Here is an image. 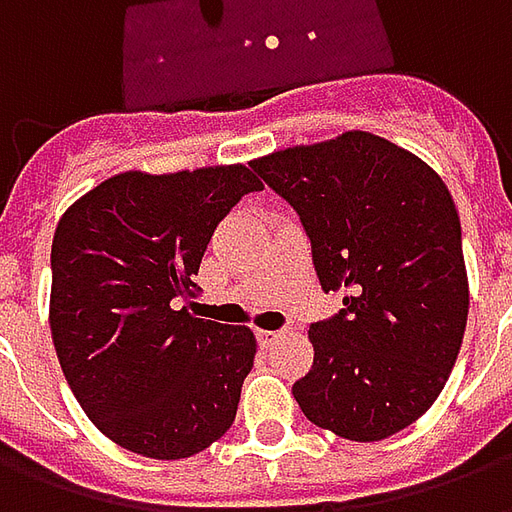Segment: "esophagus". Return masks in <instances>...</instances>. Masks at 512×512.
I'll use <instances>...</instances> for the list:
<instances>
[{"instance_id":"esophagus-1","label":"esophagus","mask_w":512,"mask_h":512,"mask_svg":"<svg viewBox=\"0 0 512 512\" xmlns=\"http://www.w3.org/2000/svg\"><path fill=\"white\" fill-rule=\"evenodd\" d=\"M282 337V332H268V329H257V343L268 348V345H274Z\"/></svg>"}]
</instances>
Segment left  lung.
Instances as JSON below:
<instances>
[{"label":"left lung","mask_w":512,"mask_h":512,"mask_svg":"<svg viewBox=\"0 0 512 512\" xmlns=\"http://www.w3.org/2000/svg\"><path fill=\"white\" fill-rule=\"evenodd\" d=\"M310 235L321 288L343 310L310 326L312 370L293 384L304 417L381 441L441 395L469 315L461 219L439 172L367 131L252 161Z\"/></svg>","instance_id":"obj_1"}]
</instances>
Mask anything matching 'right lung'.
I'll return each instance as SVG.
<instances>
[{
	"label": "right lung",
	"mask_w": 512,
	"mask_h": 512,
	"mask_svg": "<svg viewBox=\"0 0 512 512\" xmlns=\"http://www.w3.org/2000/svg\"><path fill=\"white\" fill-rule=\"evenodd\" d=\"M263 183L244 164L120 172L62 213L51 244V340L65 381L104 436L178 461L230 430L255 365L246 326L191 318L216 224Z\"/></svg>",
	"instance_id": "right-lung-1"
}]
</instances>
